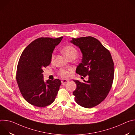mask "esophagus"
Here are the masks:
<instances>
[{
    "mask_svg": "<svg viewBox=\"0 0 135 135\" xmlns=\"http://www.w3.org/2000/svg\"><path fill=\"white\" fill-rule=\"evenodd\" d=\"M68 82V80H62V81H61V83H62V84L66 83H67Z\"/></svg>",
    "mask_w": 135,
    "mask_h": 135,
    "instance_id": "1",
    "label": "esophagus"
}]
</instances>
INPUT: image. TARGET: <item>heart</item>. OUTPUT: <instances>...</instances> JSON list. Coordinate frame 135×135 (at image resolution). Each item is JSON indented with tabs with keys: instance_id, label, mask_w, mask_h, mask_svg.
<instances>
[{
	"instance_id": "obj_1",
	"label": "heart",
	"mask_w": 135,
	"mask_h": 135,
	"mask_svg": "<svg viewBox=\"0 0 135 135\" xmlns=\"http://www.w3.org/2000/svg\"><path fill=\"white\" fill-rule=\"evenodd\" d=\"M62 51L65 54V55L68 57V59H70L72 57H75L78 56V52L76 49L72 46V45H66L62 49ZM55 58V55L54 54H52L51 57V62H53ZM71 70H68L64 69H61L59 71V75L62 78L64 79H67L70 75V71Z\"/></svg>"
}]
</instances>
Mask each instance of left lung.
Returning <instances> with one entry per match:
<instances>
[{
  "instance_id": "obj_1",
  "label": "left lung",
  "mask_w": 135,
  "mask_h": 135,
  "mask_svg": "<svg viewBox=\"0 0 135 135\" xmlns=\"http://www.w3.org/2000/svg\"><path fill=\"white\" fill-rule=\"evenodd\" d=\"M71 43L78 46L82 54V62L76 73L85 77L88 81L74 80L77 85L73 92L76 102L85 108L101 103L107 96L114 79V62L109 51L96 38L84 37L72 38Z\"/></svg>"
}]
</instances>
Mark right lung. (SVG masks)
<instances>
[{"label":"right lung","instance_id":"obj_1","mask_svg":"<svg viewBox=\"0 0 135 135\" xmlns=\"http://www.w3.org/2000/svg\"><path fill=\"white\" fill-rule=\"evenodd\" d=\"M63 37L57 38L41 37L29 44L19 59L16 79L21 94L32 105L44 107L55 100L61 85L59 79L44 81L43 68L51 64L55 47Z\"/></svg>","mask_w":135,"mask_h":135}]
</instances>
